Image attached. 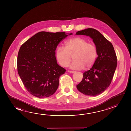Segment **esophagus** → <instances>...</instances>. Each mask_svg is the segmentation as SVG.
Listing matches in <instances>:
<instances>
[{
    "mask_svg": "<svg viewBox=\"0 0 131 131\" xmlns=\"http://www.w3.org/2000/svg\"><path fill=\"white\" fill-rule=\"evenodd\" d=\"M68 72L70 73H75V71H68Z\"/></svg>",
    "mask_w": 131,
    "mask_h": 131,
    "instance_id": "1",
    "label": "esophagus"
}]
</instances>
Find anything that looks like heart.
Returning a JSON list of instances; mask_svg holds the SVG:
<instances>
[{"instance_id":"obj_1","label":"heart","mask_w":131,"mask_h":131,"mask_svg":"<svg viewBox=\"0 0 131 131\" xmlns=\"http://www.w3.org/2000/svg\"><path fill=\"white\" fill-rule=\"evenodd\" d=\"M56 58L62 66H68L72 56L74 61L70 65L73 69H89L94 64L97 56L96 47L93 43L81 37H75L67 41L64 48L58 47L56 50Z\"/></svg>"}]
</instances>
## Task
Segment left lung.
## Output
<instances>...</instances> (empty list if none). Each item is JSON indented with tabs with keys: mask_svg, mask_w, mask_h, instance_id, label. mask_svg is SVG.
<instances>
[{
	"mask_svg": "<svg viewBox=\"0 0 131 131\" xmlns=\"http://www.w3.org/2000/svg\"><path fill=\"white\" fill-rule=\"evenodd\" d=\"M76 35L90 37L96 47L98 57L92 67L83 74L77 85L79 92L86 95L96 96L110 86L117 66V57L113 46L99 31L88 28L79 30Z\"/></svg>",
	"mask_w": 131,
	"mask_h": 131,
	"instance_id": "8db88e82",
	"label": "left lung"
}]
</instances>
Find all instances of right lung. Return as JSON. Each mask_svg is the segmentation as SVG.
Wrapping results in <instances>:
<instances>
[{"label":"right lung","mask_w":131,"mask_h":131,"mask_svg":"<svg viewBox=\"0 0 131 131\" xmlns=\"http://www.w3.org/2000/svg\"><path fill=\"white\" fill-rule=\"evenodd\" d=\"M68 36L64 32L41 31L20 47L18 73L26 90L33 96L48 97L58 89L59 78L66 70L57 63L55 51Z\"/></svg>","instance_id":"1"}]
</instances>
